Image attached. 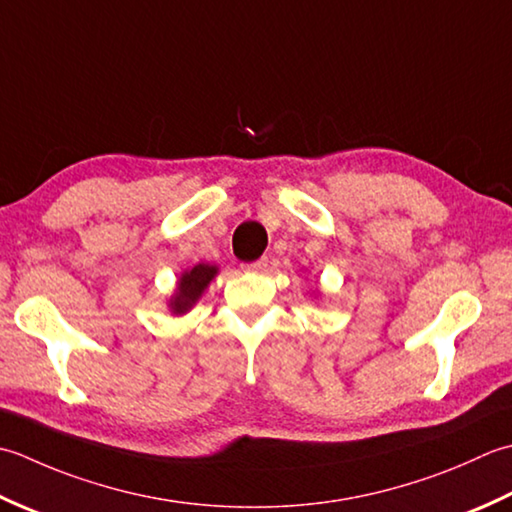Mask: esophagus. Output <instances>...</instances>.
I'll use <instances>...</instances> for the list:
<instances>
[{"label": "esophagus", "instance_id": "esophagus-1", "mask_svg": "<svg viewBox=\"0 0 512 512\" xmlns=\"http://www.w3.org/2000/svg\"><path fill=\"white\" fill-rule=\"evenodd\" d=\"M243 267L247 271H252V274H263V271H267V267H269V258H258V260H254V263H247Z\"/></svg>", "mask_w": 512, "mask_h": 512}]
</instances>
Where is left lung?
<instances>
[{
	"label": "left lung",
	"instance_id": "left-lung-1",
	"mask_svg": "<svg viewBox=\"0 0 512 512\" xmlns=\"http://www.w3.org/2000/svg\"><path fill=\"white\" fill-rule=\"evenodd\" d=\"M316 294H318V296H322V294H320V291H318V289H316Z\"/></svg>",
	"mask_w": 512,
	"mask_h": 512
}]
</instances>
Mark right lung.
Wrapping results in <instances>:
<instances>
[{
  "instance_id": "obj_1",
  "label": "right lung",
  "mask_w": 512,
  "mask_h": 512,
  "mask_svg": "<svg viewBox=\"0 0 512 512\" xmlns=\"http://www.w3.org/2000/svg\"><path fill=\"white\" fill-rule=\"evenodd\" d=\"M218 274V267L210 263H198L190 269H185L176 280L174 294L168 298V309L172 316H185L198 300L203 298L205 289L210 287L212 280Z\"/></svg>"
}]
</instances>
